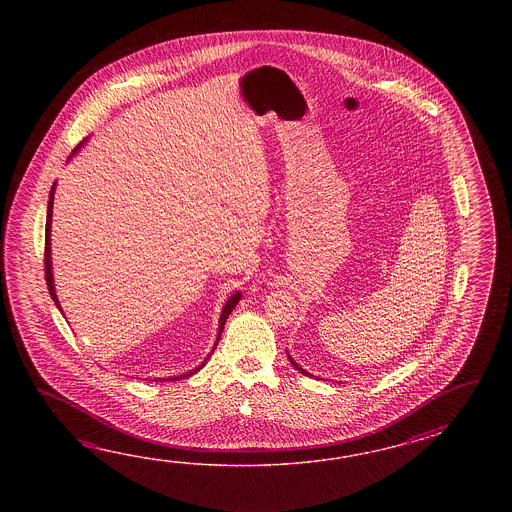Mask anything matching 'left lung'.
<instances>
[{
    "label": "left lung",
    "mask_w": 512,
    "mask_h": 512,
    "mask_svg": "<svg viewBox=\"0 0 512 512\" xmlns=\"http://www.w3.org/2000/svg\"><path fill=\"white\" fill-rule=\"evenodd\" d=\"M289 360H291V364H293L294 368H296V370L300 371V373H302V375H311V373H307V371H305L304 368H300V366H298V364H296V362H294L293 357H291V355H289Z\"/></svg>",
    "instance_id": "left-lung-1"
}]
</instances>
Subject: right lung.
<instances>
[{
	"mask_svg": "<svg viewBox=\"0 0 512 512\" xmlns=\"http://www.w3.org/2000/svg\"><path fill=\"white\" fill-rule=\"evenodd\" d=\"M82 144V142H80ZM80 148V146H78ZM77 148V150H78ZM77 150L73 153H77ZM55 188L56 185H53L51 188V194H49V203H47V223H45V282H47V287H49V293H51V298H53V302H55L56 307L60 309V304H58V298H56L55 293V282H53V267H51V216H53V199H55ZM241 293H234L230 296L229 300H227V304L223 307V311H221V316H219V331H218V340L221 338V331H223V327H225V322H227V318H229L230 313H232V309L236 307V304L240 302ZM62 311V309H60ZM218 346V344H216ZM214 351V349H212ZM208 360V359H207ZM205 360V362H207ZM205 362L196 368V370L188 371V373H183V375H177V377H172V381H179V379H185V377H190V375H194L197 371L201 370L203 366H205ZM157 381H170V379H155Z\"/></svg>",
	"mask_w": 512,
	"mask_h": 512,
	"instance_id": "1",
	"label": "right lung"
}]
</instances>
